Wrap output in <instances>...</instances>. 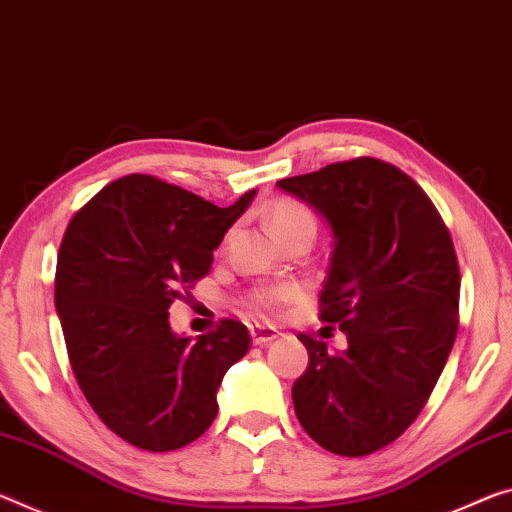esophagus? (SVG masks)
Masks as SVG:
<instances>
[{
    "instance_id": "34e87169",
    "label": "esophagus",
    "mask_w": 512,
    "mask_h": 512,
    "mask_svg": "<svg viewBox=\"0 0 512 512\" xmlns=\"http://www.w3.org/2000/svg\"><path fill=\"white\" fill-rule=\"evenodd\" d=\"M280 332L275 330L273 326H259V323H255V326H250V339H253L255 346H262V344H269L273 342V339H278Z\"/></svg>"
}]
</instances>
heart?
Returning <instances> with one entry per match:
<instances>
[{"label": "heart", "instance_id": "b5f03b06", "mask_svg": "<svg viewBox=\"0 0 512 512\" xmlns=\"http://www.w3.org/2000/svg\"><path fill=\"white\" fill-rule=\"evenodd\" d=\"M266 223H269L275 237H280V234H287V232H296V230L314 232V216L310 209H307L303 202L291 200V198L275 200L269 207V212H266ZM296 296H298L296 287H275V289L259 291V294L253 298V303L257 310L273 312L275 307L287 303V300H294Z\"/></svg>", "mask_w": 512, "mask_h": 512}]
</instances>
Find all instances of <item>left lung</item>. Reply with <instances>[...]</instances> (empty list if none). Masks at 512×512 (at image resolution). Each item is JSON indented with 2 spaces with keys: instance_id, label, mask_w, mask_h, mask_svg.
Returning a JSON list of instances; mask_svg holds the SVG:
<instances>
[{
  "instance_id": "8db88e82",
  "label": "left lung",
  "mask_w": 512,
  "mask_h": 512,
  "mask_svg": "<svg viewBox=\"0 0 512 512\" xmlns=\"http://www.w3.org/2000/svg\"><path fill=\"white\" fill-rule=\"evenodd\" d=\"M332 234L321 319L342 353L298 335L310 364L294 387L296 417L337 456L392 444L424 408L456 342L460 273L449 230L392 164L360 157L280 180Z\"/></svg>"
}]
</instances>
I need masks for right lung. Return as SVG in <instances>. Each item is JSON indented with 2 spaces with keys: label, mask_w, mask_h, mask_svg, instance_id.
<instances>
[{
  "label": "right lung",
  "mask_w": 512,
  "mask_h": 512,
  "mask_svg": "<svg viewBox=\"0 0 512 512\" xmlns=\"http://www.w3.org/2000/svg\"><path fill=\"white\" fill-rule=\"evenodd\" d=\"M216 207L150 175L111 182L61 241L54 305L81 392L104 424L145 451H175L212 426L225 371L250 335L225 319L177 335L168 307L212 269L214 250L255 198Z\"/></svg>",
  "instance_id": "right-lung-1"
}]
</instances>
